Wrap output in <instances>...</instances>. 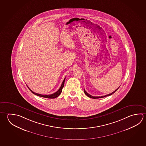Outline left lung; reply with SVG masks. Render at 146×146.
Returning a JSON list of instances; mask_svg holds the SVG:
<instances>
[{
  "instance_id": "1",
  "label": "left lung",
  "mask_w": 146,
  "mask_h": 146,
  "mask_svg": "<svg viewBox=\"0 0 146 146\" xmlns=\"http://www.w3.org/2000/svg\"><path fill=\"white\" fill-rule=\"evenodd\" d=\"M119 88V87L117 89L115 90L114 92H112V93H110V94H109L106 95H105V96H93L92 95H91L89 94H88V93H87L86 91H85V90L84 89V93H85V94L87 95V96H88L89 97H90V98H94V99H96V98H103V97H106V96H110V95H111L113 94V93H114L118 89V88Z\"/></svg>"
}]
</instances>
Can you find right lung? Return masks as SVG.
Returning <instances> with one entry per match:
<instances>
[{"label":"right lung","mask_w":146,"mask_h":146,"mask_svg":"<svg viewBox=\"0 0 146 146\" xmlns=\"http://www.w3.org/2000/svg\"><path fill=\"white\" fill-rule=\"evenodd\" d=\"M65 79H66V78H64V80H63V82H62V85H61V86L60 87V88H59V90L57 91V92H55V93H54L53 94H50V95H42L40 94H38V93H35V92H34L33 91H32V90H31L29 88L28 86L27 87H28L29 89L30 90V91H31V92L32 93H33L34 94L36 95L37 96H40V97H44V98H56V97H58V96H59V95L61 94V93L62 92V88H63V87H64V81H65Z\"/></svg>","instance_id":"obj_1"}]
</instances>
